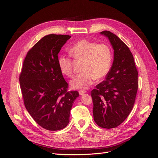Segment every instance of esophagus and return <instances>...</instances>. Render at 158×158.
<instances>
[{
  "label": "esophagus",
  "instance_id": "esophagus-1",
  "mask_svg": "<svg viewBox=\"0 0 158 158\" xmlns=\"http://www.w3.org/2000/svg\"><path fill=\"white\" fill-rule=\"evenodd\" d=\"M85 93H86V91H85V90H80L79 91V94L80 95H83V94H84Z\"/></svg>",
  "mask_w": 158,
  "mask_h": 158
}]
</instances>
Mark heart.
<instances>
[{
    "label": "heart",
    "mask_w": 158,
    "mask_h": 158,
    "mask_svg": "<svg viewBox=\"0 0 158 158\" xmlns=\"http://www.w3.org/2000/svg\"><path fill=\"white\" fill-rule=\"evenodd\" d=\"M71 55L75 59L83 60L82 71L70 81L73 88L86 89L92 85L97 78L102 79L106 76L112 64V51L107 44L82 40L70 47ZM58 65L64 75L73 76V65L71 56L61 55L58 59Z\"/></svg>",
    "instance_id": "obj_1"
}]
</instances>
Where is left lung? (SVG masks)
Listing matches in <instances>:
<instances>
[{"label":"left lung","mask_w":158,"mask_h":158,"mask_svg":"<svg viewBox=\"0 0 158 158\" xmlns=\"http://www.w3.org/2000/svg\"><path fill=\"white\" fill-rule=\"evenodd\" d=\"M114 50L113 63L106 80L92 89L94 119L104 128L120 125L130 114L138 87V71L131 51L118 37L103 31Z\"/></svg>","instance_id":"left-lung-1"}]
</instances>
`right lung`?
Returning <instances> with one entry per match:
<instances>
[{"label":"right lung","mask_w":158,"mask_h":158,"mask_svg":"<svg viewBox=\"0 0 158 158\" xmlns=\"http://www.w3.org/2000/svg\"><path fill=\"white\" fill-rule=\"evenodd\" d=\"M71 36L50 34L27 52L19 77L25 107L38 125L59 131L69 123L70 112L77 91L68 92L58 65V54Z\"/></svg>","instance_id":"1"}]
</instances>
